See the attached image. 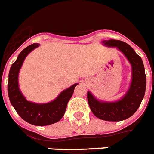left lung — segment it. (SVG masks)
<instances>
[{
  "mask_svg": "<svg viewBox=\"0 0 154 154\" xmlns=\"http://www.w3.org/2000/svg\"><path fill=\"white\" fill-rule=\"evenodd\" d=\"M105 46L117 48L131 65V82L127 92L118 101H105L97 99L88 91L87 98L92 112L99 119L108 122H120L135 113L145 96L146 76L143 61L129 45L118 40L103 41Z\"/></svg>",
  "mask_w": 154,
  "mask_h": 154,
  "instance_id": "obj_1",
  "label": "left lung"
}]
</instances>
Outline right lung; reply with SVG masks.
Masks as SVG:
<instances>
[{
    "instance_id": "1",
    "label": "right lung",
    "mask_w": 154,
    "mask_h": 154,
    "mask_svg": "<svg viewBox=\"0 0 154 154\" xmlns=\"http://www.w3.org/2000/svg\"><path fill=\"white\" fill-rule=\"evenodd\" d=\"M39 45L38 43L30 45L19 53L8 73V94L11 104L23 120L33 125L44 126L54 124L62 118L68 102L78 84L76 83L63 90L50 102L40 104L27 101L19 88V72L28 54Z\"/></svg>"
}]
</instances>
